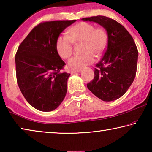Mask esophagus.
I'll list each match as a JSON object with an SVG mask.
<instances>
[{
  "label": "esophagus",
  "mask_w": 152,
  "mask_h": 152,
  "mask_svg": "<svg viewBox=\"0 0 152 152\" xmlns=\"http://www.w3.org/2000/svg\"><path fill=\"white\" fill-rule=\"evenodd\" d=\"M80 71H81V70H73L71 71V72H72V74H74L76 72H80Z\"/></svg>",
  "instance_id": "obj_1"
}]
</instances>
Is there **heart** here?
<instances>
[{"label":"heart","instance_id":"1","mask_svg":"<svg viewBox=\"0 0 152 152\" xmlns=\"http://www.w3.org/2000/svg\"><path fill=\"white\" fill-rule=\"evenodd\" d=\"M108 42L107 33L104 28L81 22L70 28L67 35H60L56 39V49L61 58L67 60L72 54V43H82V56H74L68 61V66L73 70H81L91 65L96 57L103 54Z\"/></svg>","mask_w":152,"mask_h":152}]
</instances>
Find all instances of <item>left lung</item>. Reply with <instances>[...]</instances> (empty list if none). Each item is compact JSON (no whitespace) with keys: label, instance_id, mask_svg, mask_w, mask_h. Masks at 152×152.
<instances>
[{"label":"left lung","instance_id":"8db88e82","mask_svg":"<svg viewBox=\"0 0 152 152\" xmlns=\"http://www.w3.org/2000/svg\"><path fill=\"white\" fill-rule=\"evenodd\" d=\"M107 30L108 42L104 56L94 68V77L87 87L103 101L121 97L132 85L137 71L138 50L132 36L121 24L109 17L83 18Z\"/></svg>","mask_w":152,"mask_h":152}]
</instances>
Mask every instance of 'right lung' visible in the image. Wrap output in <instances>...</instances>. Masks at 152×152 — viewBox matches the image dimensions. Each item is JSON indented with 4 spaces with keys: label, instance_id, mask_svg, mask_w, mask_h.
Instances as JSON below:
<instances>
[{
    "label": "right lung",
    "instance_id": "obj_1",
    "mask_svg": "<svg viewBox=\"0 0 152 152\" xmlns=\"http://www.w3.org/2000/svg\"><path fill=\"white\" fill-rule=\"evenodd\" d=\"M76 21L40 23L31 31L15 55L18 86L27 101L41 111H51L66 96L70 74L61 72L66 64L58 55L56 42L60 33Z\"/></svg>",
    "mask_w": 152,
    "mask_h": 152
}]
</instances>
